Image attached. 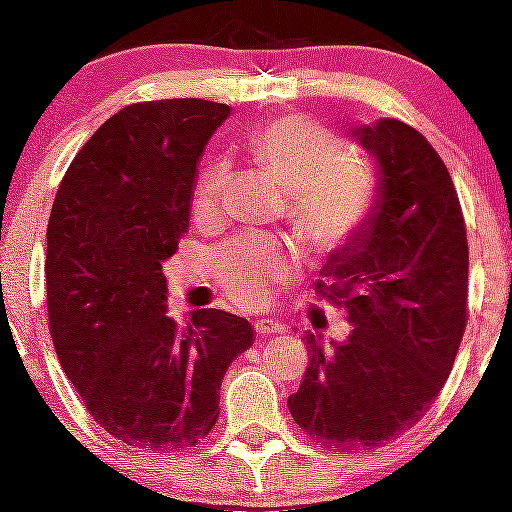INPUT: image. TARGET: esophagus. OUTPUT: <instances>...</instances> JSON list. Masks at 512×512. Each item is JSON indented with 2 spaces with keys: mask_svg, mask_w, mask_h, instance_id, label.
<instances>
[{
  "mask_svg": "<svg viewBox=\"0 0 512 512\" xmlns=\"http://www.w3.org/2000/svg\"><path fill=\"white\" fill-rule=\"evenodd\" d=\"M255 332L257 335L267 337V335H280V332H285V325L277 320H270V317H265V320H257L255 322Z\"/></svg>",
  "mask_w": 512,
  "mask_h": 512,
  "instance_id": "obj_1",
  "label": "esophagus"
}]
</instances>
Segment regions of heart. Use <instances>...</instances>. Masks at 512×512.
<instances>
[{"mask_svg": "<svg viewBox=\"0 0 512 512\" xmlns=\"http://www.w3.org/2000/svg\"><path fill=\"white\" fill-rule=\"evenodd\" d=\"M250 150L290 190V217L312 250L347 245L370 217L377 197L375 170L332 132L300 114L275 117L250 137ZM225 162H215L197 185L195 210L210 215L225 195ZM290 270V252L277 240H245L225 247L217 275L230 300L265 305L272 287Z\"/></svg>", "mask_w": 512, "mask_h": 512, "instance_id": "1", "label": "heart"}]
</instances>
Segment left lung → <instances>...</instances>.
<instances>
[{
    "instance_id": "1",
    "label": "left lung",
    "mask_w": 512,
    "mask_h": 512,
    "mask_svg": "<svg viewBox=\"0 0 512 512\" xmlns=\"http://www.w3.org/2000/svg\"><path fill=\"white\" fill-rule=\"evenodd\" d=\"M347 135L375 160L377 197L315 290L347 310V340L307 335L295 423L342 453L408 433L438 398L468 322V237L448 167L418 130L382 117Z\"/></svg>"
}]
</instances>
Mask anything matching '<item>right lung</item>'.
Masks as SVG:
<instances>
[{
	"label": "right lung",
	"instance_id": "1",
	"mask_svg": "<svg viewBox=\"0 0 512 512\" xmlns=\"http://www.w3.org/2000/svg\"><path fill=\"white\" fill-rule=\"evenodd\" d=\"M230 107L137 102L69 165L47 227V312L62 370L92 418L142 450L195 448L220 418L227 367L252 325L225 310L167 315L162 262L190 227L197 162Z\"/></svg>",
	"mask_w": 512,
	"mask_h": 512
}]
</instances>
